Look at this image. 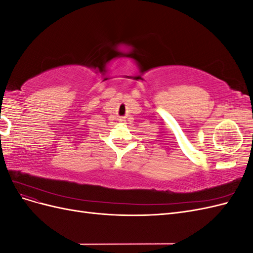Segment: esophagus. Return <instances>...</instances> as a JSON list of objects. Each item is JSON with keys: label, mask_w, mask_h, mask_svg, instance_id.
<instances>
[{"label": "esophagus", "mask_w": 253, "mask_h": 253, "mask_svg": "<svg viewBox=\"0 0 253 253\" xmlns=\"http://www.w3.org/2000/svg\"><path fill=\"white\" fill-rule=\"evenodd\" d=\"M119 121H125V119L124 118H120V120Z\"/></svg>", "instance_id": "1"}]
</instances>
